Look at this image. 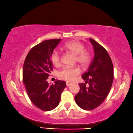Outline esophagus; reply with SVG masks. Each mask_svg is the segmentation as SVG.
Listing matches in <instances>:
<instances>
[{
    "instance_id": "34e87169",
    "label": "esophagus",
    "mask_w": 133,
    "mask_h": 133,
    "mask_svg": "<svg viewBox=\"0 0 133 133\" xmlns=\"http://www.w3.org/2000/svg\"><path fill=\"white\" fill-rule=\"evenodd\" d=\"M71 84H72L71 83H70V82H66V85H67V86H69V85H70Z\"/></svg>"
}]
</instances>
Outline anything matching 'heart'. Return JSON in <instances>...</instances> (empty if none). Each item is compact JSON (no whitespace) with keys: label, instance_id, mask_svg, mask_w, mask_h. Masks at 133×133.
<instances>
[{"label":"heart","instance_id":"heart-1","mask_svg":"<svg viewBox=\"0 0 133 133\" xmlns=\"http://www.w3.org/2000/svg\"><path fill=\"white\" fill-rule=\"evenodd\" d=\"M63 48L76 55V60L83 66H86L90 60V53L85 50L84 46L82 43L76 40L67 42L63 46ZM51 60L56 66H60L61 64V55L60 51L55 50L51 55ZM81 72L78 67H64L58 73V76L63 80L71 82L76 78Z\"/></svg>","mask_w":133,"mask_h":133}]
</instances>
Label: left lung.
<instances>
[{"label": "left lung", "instance_id": "obj_1", "mask_svg": "<svg viewBox=\"0 0 133 133\" xmlns=\"http://www.w3.org/2000/svg\"><path fill=\"white\" fill-rule=\"evenodd\" d=\"M90 41L93 46L94 56L89 70L82 76L85 82L79 84L80 91L75 97L76 104L85 110L96 109L104 102L114 77L113 65L107 50L94 40L90 39Z\"/></svg>", "mask_w": 133, "mask_h": 133}]
</instances>
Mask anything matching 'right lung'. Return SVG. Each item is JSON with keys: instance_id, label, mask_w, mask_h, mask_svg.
<instances>
[{"instance_id": "add662e5", "label": "right lung", "mask_w": 133, "mask_h": 133, "mask_svg": "<svg viewBox=\"0 0 133 133\" xmlns=\"http://www.w3.org/2000/svg\"><path fill=\"white\" fill-rule=\"evenodd\" d=\"M61 39L46 40L31 48L24 60L23 81L27 93L35 106L50 111L59 104L66 87L64 81L50 85L47 79L53 70L51 55Z\"/></svg>"}]
</instances>
